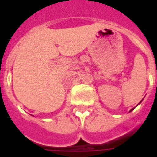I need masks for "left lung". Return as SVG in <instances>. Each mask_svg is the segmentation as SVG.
I'll list each match as a JSON object with an SVG mask.
<instances>
[{
  "mask_svg": "<svg viewBox=\"0 0 157 157\" xmlns=\"http://www.w3.org/2000/svg\"><path fill=\"white\" fill-rule=\"evenodd\" d=\"M133 109H131V110H130V111H132V110H133Z\"/></svg>",
  "mask_w": 157,
  "mask_h": 157,
  "instance_id": "obj_1",
  "label": "left lung"
}]
</instances>
